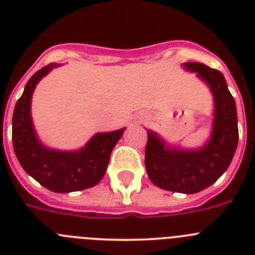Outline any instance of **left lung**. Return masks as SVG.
<instances>
[{"instance_id":"obj_1","label":"left lung","mask_w":255,"mask_h":255,"mask_svg":"<svg viewBox=\"0 0 255 255\" xmlns=\"http://www.w3.org/2000/svg\"><path fill=\"white\" fill-rule=\"evenodd\" d=\"M184 67L198 73L215 97L211 139L200 149H179L166 145L158 135L148 130L144 161L148 176L155 186L194 194L217 181L233 161L239 140L238 115L235 100L218 70L199 62H186Z\"/></svg>"}]
</instances>
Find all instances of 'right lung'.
Returning a JSON list of instances; mask_svg holds the SVG:
<instances>
[{"instance_id": "add662e5", "label": "right lung", "mask_w": 255, "mask_h": 255, "mask_svg": "<svg viewBox=\"0 0 255 255\" xmlns=\"http://www.w3.org/2000/svg\"><path fill=\"white\" fill-rule=\"evenodd\" d=\"M61 64L38 70L26 83L12 116L13 150L21 167L40 185L55 193H70L92 188L105 176L112 149L125 129L98 132L83 149L62 152L44 147L37 138L30 116L31 94L40 79Z\"/></svg>"}]
</instances>
